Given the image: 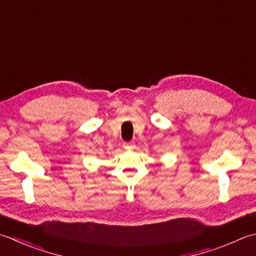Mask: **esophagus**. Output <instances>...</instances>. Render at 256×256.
I'll return each instance as SVG.
<instances>
[{
	"mask_svg": "<svg viewBox=\"0 0 256 256\" xmlns=\"http://www.w3.org/2000/svg\"><path fill=\"white\" fill-rule=\"evenodd\" d=\"M135 146V144L133 141H130V142H124L123 143V148H126V150H132Z\"/></svg>",
	"mask_w": 256,
	"mask_h": 256,
	"instance_id": "1",
	"label": "esophagus"
}]
</instances>
